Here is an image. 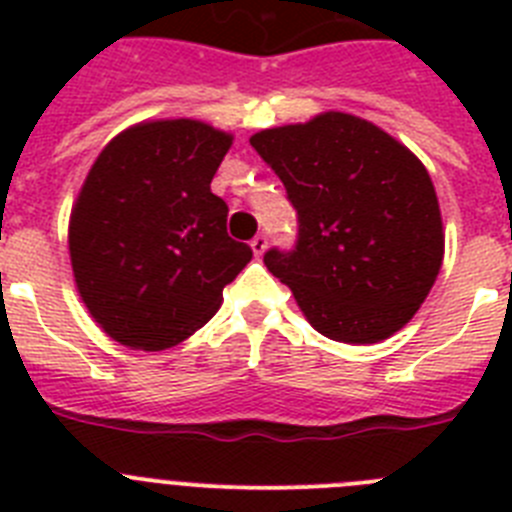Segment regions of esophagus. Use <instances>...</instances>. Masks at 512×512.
Wrapping results in <instances>:
<instances>
[{
    "instance_id": "34e87169",
    "label": "esophagus",
    "mask_w": 512,
    "mask_h": 512,
    "mask_svg": "<svg viewBox=\"0 0 512 512\" xmlns=\"http://www.w3.org/2000/svg\"><path fill=\"white\" fill-rule=\"evenodd\" d=\"M266 246H269V238H266L264 233H259V235H256V238H253V241H251V248H253V253H256V256H261V253L266 251Z\"/></svg>"
}]
</instances>
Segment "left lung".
Wrapping results in <instances>:
<instances>
[{
  "label": "left lung",
  "mask_w": 512,
  "mask_h": 512,
  "mask_svg": "<svg viewBox=\"0 0 512 512\" xmlns=\"http://www.w3.org/2000/svg\"><path fill=\"white\" fill-rule=\"evenodd\" d=\"M297 210L292 251L269 248L266 269L325 338L379 343L413 318L443 261L431 176L372 122L325 112L251 138Z\"/></svg>",
  "instance_id": "obj_1"
}]
</instances>
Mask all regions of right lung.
<instances>
[{
  "mask_svg": "<svg viewBox=\"0 0 512 512\" xmlns=\"http://www.w3.org/2000/svg\"><path fill=\"white\" fill-rule=\"evenodd\" d=\"M230 143L233 135L200 120L140 122L89 169L71 210V266L92 318L122 346L182 343L251 261L210 189Z\"/></svg>",
  "mask_w": 512,
  "mask_h": 512,
  "instance_id": "right-lung-1",
  "label": "right lung"
}]
</instances>
